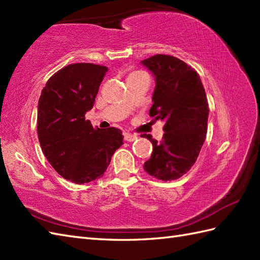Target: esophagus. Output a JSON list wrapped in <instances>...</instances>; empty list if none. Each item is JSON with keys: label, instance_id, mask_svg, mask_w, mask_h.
<instances>
[{"label": "esophagus", "instance_id": "1", "mask_svg": "<svg viewBox=\"0 0 260 260\" xmlns=\"http://www.w3.org/2000/svg\"><path fill=\"white\" fill-rule=\"evenodd\" d=\"M124 139L127 142H134L137 139V136L134 135V134H131V133H125L124 134Z\"/></svg>", "mask_w": 260, "mask_h": 260}]
</instances>
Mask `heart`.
Returning a JSON list of instances; mask_svg holds the SVG:
<instances>
[{
    "label": "heart",
    "instance_id": "1",
    "mask_svg": "<svg viewBox=\"0 0 260 260\" xmlns=\"http://www.w3.org/2000/svg\"><path fill=\"white\" fill-rule=\"evenodd\" d=\"M133 74H135V73H133Z\"/></svg>",
    "mask_w": 260,
    "mask_h": 260
}]
</instances>
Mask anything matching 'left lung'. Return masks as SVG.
Listing matches in <instances>:
<instances>
[{
	"label": "left lung",
	"instance_id": "obj_1",
	"mask_svg": "<svg viewBox=\"0 0 260 260\" xmlns=\"http://www.w3.org/2000/svg\"><path fill=\"white\" fill-rule=\"evenodd\" d=\"M142 64L155 77L150 116L165 120L162 141L143 134L153 145L144 163L150 175L162 181L181 178L196 163L206 140L209 105L200 76L191 66L168 54H156Z\"/></svg>",
	"mask_w": 260,
	"mask_h": 260
}]
</instances>
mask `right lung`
<instances>
[{"instance_id": "1", "label": "right lung", "mask_w": 260, "mask_h": 260, "mask_svg": "<svg viewBox=\"0 0 260 260\" xmlns=\"http://www.w3.org/2000/svg\"><path fill=\"white\" fill-rule=\"evenodd\" d=\"M107 71L101 64H68L50 77L39 98L37 128L42 152L62 178L77 184L102 178L123 145L120 129L92 127L85 118Z\"/></svg>"}]
</instances>
